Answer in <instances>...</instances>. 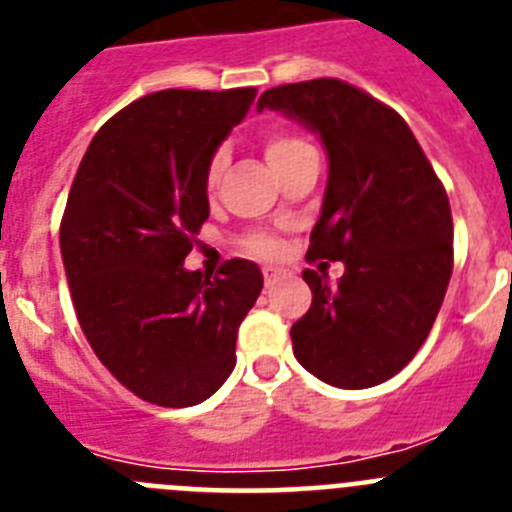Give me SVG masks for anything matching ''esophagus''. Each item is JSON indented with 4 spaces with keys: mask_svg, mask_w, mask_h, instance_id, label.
I'll return each instance as SVG.
<instances>
[{
    "mask_svg": "<svg viewBox=\"0 0 512 512\" xmlns=\"http://www.w3.org/2000/svg\"><path fill=\"white\" fill-rule=\"evenodd\" d=\"M264 282H266V287H269V284H274L279 279V274H282V271L277 269V266H264Z\"/></svg>",
    "mask_w": 512,
    "mask_h": 512,
    "instance_id": "1",
    "label": "esophagus"
}]
</instances>
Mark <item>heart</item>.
Listing matches in <instances>:
<instances>
[{"mask_svg":"<svg viewBox=\"0 0 512 512\" xmlns=\"http://www.w3.org/2000/svg\"><path fill=\"white\" fill-rule=\"evenodd\" d=\"M305 151H310L305 140L295 138V135H287V133H271L266 135L264 140V153H266V161L274 171L284 169L287 164H292L297 156H302ZM225 164H228V156L225 151H215V156L210 158V164H207V174H205V184L207 189H215L217 182H220V176H223ZM248 248L261 256H271V253L277 251V241L269 238V235H256L248 241Z\"/></svg>","mask_w":512,"mask_h":512,"instance_id":"1","label":"heart"}]
</instances>
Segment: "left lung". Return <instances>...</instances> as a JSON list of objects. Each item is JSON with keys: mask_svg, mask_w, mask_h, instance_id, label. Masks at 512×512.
<instances>
[{"mask_svg": "<svg viewBox=\"0 0 512 512\" xmlns=\"http://www.w3.org/2000/svg\"><path fill=\"white\" fill-rule=\"evenodd\" d=\"M256 110L282 112L323 140L328 184L307 256L346 266L336 284L302 271L312 305L289 330L297 361L341 390L387 382L418 354L449 287L446 189L408 122L346 81L266 89Z\"/></svg>", "mask_w": 512, "mask_h": 512, "instance_id": "8db88e82", "label": "left lung"}]
</instances>
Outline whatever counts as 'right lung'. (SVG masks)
<instances>
[{
  "mask_svg": "<svg viewBox=\"0 0 512 512\" xmlns=\"http://www.w3.org/2000/svg\"><path fill=\"white\" fill-rule=\"evenodd\" d=\"M256 89H164L99 128L61 220V256L89 346L140 400L189 408L223 387L261 295L253 261L184 269L210 215L207 164Z\"/></svg>",
  "mask_w": 512,
  "mask_h": 512,
  "instance_id": "obj_1",
  "label": "right lung"
}]
</instances>
